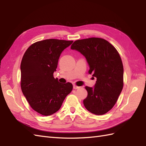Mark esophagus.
Returning <instances> with one entry per match:
<instances>
[{
    "label": "esophagus",
    "instance_id": "esophagus-1",
    "mask_svg": "<svg viewBox=\"0 0 146 146\" xmlns=\"http://www.w3.org/2000/svg\"><path fill=\"white\" fill-rule=\"evenodd\" d=\"M80 88V86H76L75 85H73V88L74 89H78Z\"/></svg>",
    "mask_w": 146,
    "mask_h": 146
}]
</instances>
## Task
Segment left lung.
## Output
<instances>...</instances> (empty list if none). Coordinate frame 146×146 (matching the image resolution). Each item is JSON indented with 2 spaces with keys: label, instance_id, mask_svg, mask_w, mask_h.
Masks as SVG:
<instances>
[{
  "label": "left lung",
  "instance_id": "obj_1",
  "mask_svg": "<svg viewBox=\"0 0 146 146\" xmlns=\"http://www.w3.org/2000/svg\"><path fill=\"white\" fill-rule=\"evenodd\" d=\"M87 61L88 73L97 78L94 87L85 86L83 104L90 112L104 115L115 104L123 85V67L120 54L109 42L98 38L76 40L71 46Z\"/></svg>",
  "mask_w": 146,
  "mask_h": 146
}]
</instances>
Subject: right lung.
<instances>
[{"instance_id":"right-lung-1","label":"right lung","mask_w":146,"mask_h":146,"mask_svg":"<svg viewBox=\"0 0 146 146\" xmlns=\"http://www.w3.org/2000/svg\"><path fill=\"white\" fill-rule=\"evenodd\" d=\"M73 41L49 39L35 42L27 48L21 63V87L34 110L48 116L61 108L72 91L71 83L54 78L60 54Z\"/></svg>"}]
</instances>
